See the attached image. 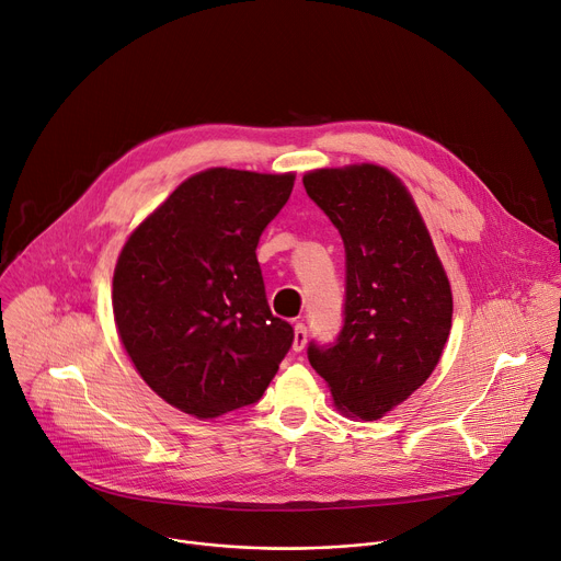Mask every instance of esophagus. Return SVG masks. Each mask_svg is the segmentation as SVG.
Returning a JSON list of instances; mask_svg holds the SVG:
<instances>
[{"label": "esophagus", "instance_id": "esophagus-1", "mask_svg": "<svg viewBox=\"0 0 561 561\" xmlns=\"http://www.w3.org/2000/svg\"><path fill=\"white\" fill-rule=\"evenodd\" d=\"M306 343H308V325L306 323H296L294 325V343H291V348L296 353H300V351L306 348Z\"/></svg>", "mask_w": 561, "mask_h": 561}]
</instances>
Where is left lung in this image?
Here are the masks:
<instances>
[{
  "label": "left lung",
  "instance_id": "1",
  "mask_svg": "<svg viewBox=\"0 0 561 561\" xmlns=\"http://www.w3.org/2000/svg\"><path fill=\"white\" fill-rule=\"evenodd\" d=\"M304 186L346 249L343 325L308 359L339 411L377 420L434 373L451 330V287L402 182L362 163L308 172Z\"/></svg>",
  "mask_w": 561,
  "mask_h": 561
}]
</instances>
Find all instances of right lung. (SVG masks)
<instances>
[{"instance_id": "1", "label": "right lung", "mask_w": 561, "mask_h": 561, "mask_svg": "<svg viewBox=\"0 0 561 561\" xmlns=\"http://www.w3.org/2000/svg\"><path fill=\"white\" fill-rule=\"evenodd\" d=\"M294 175L210 168L125 242L114 270L118 336L150 389L195 417L255 404L294 343L255 249Z\"/></svg>"}]
</instances>
